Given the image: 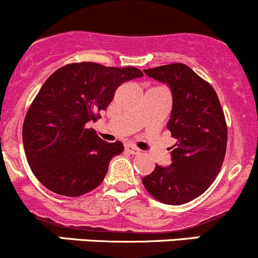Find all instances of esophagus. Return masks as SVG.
<instances>
[{
    "instance_id": "obj_1",
    "label": "esophagus",
    "mask_w": 258,
    "mask_h": 258,
    "mask_svg": "<svg viewBox=\"0 0 258 258\" xmlns=\"http://www.w3.org/2000/svg\"><path fill=\"white\" fill-rule=\"evenodd\" d=\"M124 149H125V152L129 153V154H138V153H139V149H138V148L133 147V145L130 144H125V148H124Z\"/></svg>"
}]
</instances>
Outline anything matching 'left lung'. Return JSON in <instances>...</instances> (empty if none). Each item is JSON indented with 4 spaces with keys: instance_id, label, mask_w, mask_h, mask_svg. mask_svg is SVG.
Here are the masks:
<instances>
[{
    "instance_id": "left-lung-1",
    "label": "left lung",
    "mask_w": 258,
    "mask_h": 258,
    "mask_svg": "<svg viewBox=\"0 0 258 258\" xmlns=\"http://www.w3.org/2000/svg\"><path fill=\"white\" fill-rule=\"evenodd\" d=\"M144 73L172 91L167 128L177 143L172 147V164H157L142 182L159 202L184 205L203 195L221 170L227 148L226 118L215 89L189 66L175 62Z\"/></svg>"
}]
</instances>
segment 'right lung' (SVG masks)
<instances>
[{
    "mask_svg": "<svg viewBox=\"0 0 258 258\" xmlns=\"http://www.w3.org/2000/svg\"><path fill=\"white\" fill-rule=\"evenodd\" d=\"M142 76L133 66L74 62L43 83L22 126L27 162L42 185L66 197L100 185L111 158L123 153L124 145L104 142L86 125L100 118L121 84Z\"/></svg>",
    "mask_w": 258,
    "mask_h": 258,
    "instance_id": "obj_1",
    "label": "right lung"
}]
</instances>
